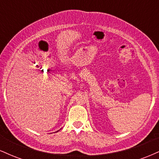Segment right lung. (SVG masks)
<instances>
[{"mask_svg": "<svg viewBox=\"0 0 159 159\" xmlns=\"http://www.w3.org/2000/svg\"><path fill=\"white\" fill-rule=\"evenodd\" d=\"M57 132H58V131H57Z\"/></svg>", "mask_w": 159, "mask_h": 159, "instance_id": "1", "label": "right lung"}]
</instances>
